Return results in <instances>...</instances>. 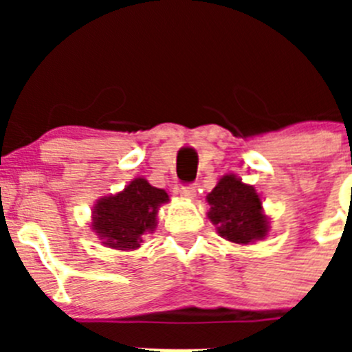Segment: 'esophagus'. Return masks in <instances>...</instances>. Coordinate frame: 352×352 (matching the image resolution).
I'll return each mask as SVG.
<instances>
[{
  "mask_svg": "<svg viewBox=\"0 0 352 352\" xmlns=\"http://www.w3.org/2000/svg\"><path fill=\"white\" fill-rule=\"evenodd\" d=\"M178 194L182 195V197L194 199L195 197V186L194 185H182L178 188Z\"/></svg>",
  "mask_w": 352,
  "mask_h": 352,
  "instance_id": "1",
  "label": "esophagus"
}]
</instances>
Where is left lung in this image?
Here are the masks:
<instances>
[{
	"label": "left lung",
	"mask_w": 352,
	"mask_h": 352,
	"mask_svg": "<svg viewBox=\"0 0 352 352\" xmlns=\"http://www.w3.org/2000/svg\"><path fill=\"white\" fill-rule=\"evenodd\" d=\"M211 222L219 226V234L234 243H250L266 236L268 220L256 188L227 174L208 194Z\"/></svg>",
	"instance_id": "1"
}]
</instances>
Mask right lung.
<instances>
[{
    "instance_id": "add662e5",
    "label": "right lung",
    "mask_w": 352,
    "mask_h": 352,
    "mask_svg": "<svg viewBox=\"0 0 352 352\" xmlns=\"http://www.w3.org/2000/svg\"><path fill=\"white\" fill-rule=\"evenodd\" d=\"M169 201L162 188L146 179H133L125 190L100 199L93 211V229L104 245L118 250L141 247L142 234L157 227L158 206Z\"/></svg>"
}]
</instances>
